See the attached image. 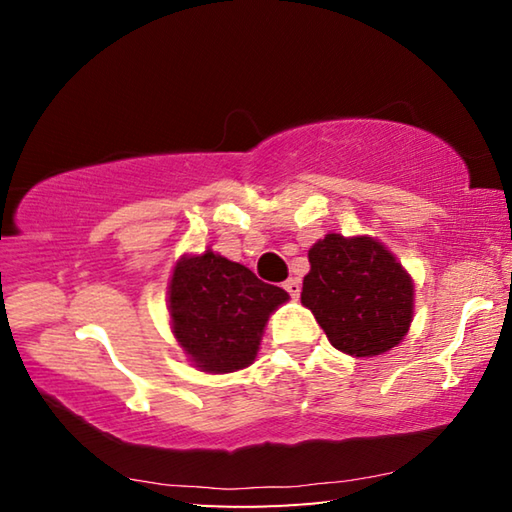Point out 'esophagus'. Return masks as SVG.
<instances>
[{"mask_svg":"<svg viewBox=\"0 0 512 512\" xmlns=\"http://www.w3.org/2000/svg\"><path fill=\"white\" fill-rule=\"evenodd\" d=\"M284 291H287L291 298H298L300 296V282L296 280V277H291V280L284 282Z\"/></svg>","mask_w":512,"mask_h":512,"instance_id":"esophagus-1","label":"esophagus"}]
</instances>
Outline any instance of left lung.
Here are the masks:
<instances>
[{
  "label": "left lung",
  "mask_w": 512,
  "mask_h": 512,
  "mask_svg": "<svg viewBox=\"0 0 512 512\" xmlns=\"http://www.w3.org/2000/svg\"><path fill=\"white\" fill-rule=\"evenodd\" d=\"M309 264L300 300L336 350L375 357L404 339L413 284L379 241L327 235L311 246Z\"/></svg>",
  "instance_id": "8db88e82"
}]
</instances>
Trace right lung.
I'll use <instances>...</instances> for the list:
<instances>
[{
  "label": "right lung",
  "mask_w": 512,
  "mask_h": 512,
  "mask_svg": "<svg viewBox=\"0 0 512 512\" xmlns=\"http://www.w3.org/2000/svg\"><path fill=\"white\" fill-rule=\"evenodd\" d=\"M287 291L266 284L212 250L178 262L169 287L173 334L205 372H232L253 363L264 325Z\"/></svg>",
  "instance_id": "1"
}]
</instances>
